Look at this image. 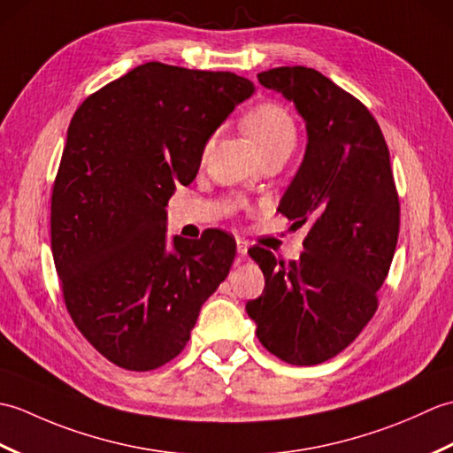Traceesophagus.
<instances>
[{"label":"esophagus","instance_id":"esophagus-1","mask_svg":"<svg viewBox=\"0 0 453 453\" xmlns=\"http://www.w3.org/2000/svg\"><path fill=\"white\" fill-rule=\"evenodd\" d=\"M247 249H249V242L243 237H237V255L239 257H245L247 255Z\"/></svg>","mask_w":453,"mask_h":453}]
</instances>
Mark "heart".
<instances>
[{
  "mask_svg": "<svg viewBox=\"0 0 453 453\" xmlns=\"http://www.w3.org/2000/svg\"><path fill=\"white\" fill-rule=\"evenodd\" d=\"M243 130L251 138L261 153L282 143L296 142V124L282 104L258 103L243 117ZM210 142L204 151H208Z\"/></svg>",
  "mask_w": 453,
  "mask_h": 453,
  "instance_id": "heart-1",
  "label": "heart"
}]
</instances>
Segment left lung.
Wrapping results in <instances>:
<instances>
[{"label": "left lung", "mask_w": 453, "mask_h": 453, "mask_svg": "<svg viewBox=\"0 0 453 453\" xmlns=\"http://www.w3.org/2000/svg\"><path fill=\"white\" fill-rule=\"evenodd\" d=\"M257 78L305 120V156L278 211L310 232L300 261L284 263L263 247L249 251L265 290L245 310L268 352L315 365L344 350L378 310L397 247L399 196L386 138L358 99L303 65Z\"/></svg>", "instance_id": "8db88e82"}]
</instances>
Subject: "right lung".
<instances>
[{"label":"right lung","mask_w":453,"mask_h":453,"mask_svg":"<svg viewBox=\"0 0 453 453\" xmlns=\"http://www.w3.org/2000/svg\"><path fill=\"white\" fill-rule=\"evenodd\" d=\"M253 91L232 72L148 62L73 114L52 190L54 265L75 326L124 370L150 372L179 356L229 274L235 239L206 229L167 247L165 206Z\"/></svg>","instance_id":"obj_1"}]
</instances>
